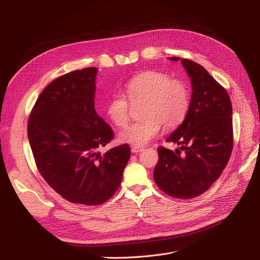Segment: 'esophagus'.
Listing matches in <instances>:
<instances>
[{"label": "esophagus", "instance_id": "esophagus-1", "mask_svg": "<svg viewBox=\"0 0 260 260\" xmlns=\"http://www.w3.org/2000/svg\"><path fill=\"white\" fill-rule=\"evenodd\" d=\"M143 151V147H139V146H132V153L137 154Z\"/></svg>", "mask_w": 260, "mask_h": 260}]
</instances>
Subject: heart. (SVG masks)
<instances>
[{"mask_svg":"<svg viewBox=\"0 0 260 260\" xmlns=\"http://www.w3.org/2000/svg\"><path fill=\"white\" fill-rule=\"evenodd\" d=\"M128 100L134 103L145 101L142 117L123 129L122 142L142 146L156 138L162 124L166 129L178 126L186 117L190 95L182 81L173 80L169 75L147 71L134 77L125 85ZM105 114L115 125L123 127L129 120V103L122 94L112 95L105 106Z\"/></svg>","mask_w":260,"mask_h":260,"instance_id":"b5f03b06","label":"heart"}]
</instances>
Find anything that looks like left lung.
<instances>
[{
	"label": "left lung",
	"instance_id": "left-lung-1",
	"mask_svg": "<svg viewBox=\"0 0 260 260\" xmlns=\"http://www.w3.org/2000/svg\"><path fill=\"white\" fill-rule=\"evenodd\" d=\"M181 63L190 78L192 97L184 121L167 141L181 145L184 152L159 146L154 180L171 197L192 199L207 192L228 165L233 148V108L225 88L206 68L187 59Z\"/></svg>",
	"mask_w": 260,
	"mask_h": 260
}]
</instances>
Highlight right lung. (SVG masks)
<instances>
[{
  "mask_svg": "<svg viewBox=\"0 0 260 260\" xmlns=\"http://www.w3.org/2000/svg\"><path fill=\"white\" fill-rule=\"evenodd\" d=\"M98 68L87 67L53 80L40 93L28 118L36 166L64 199L98 206L119 188L131 148L122 144L101 155L114 132L95 113Z\"/></svg>",
  "mask_w": 260,
  "mask_h": 260,
  "instance_id": "1",
  "label": "right lung"
}]
</instances>
